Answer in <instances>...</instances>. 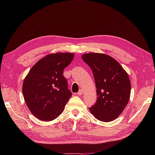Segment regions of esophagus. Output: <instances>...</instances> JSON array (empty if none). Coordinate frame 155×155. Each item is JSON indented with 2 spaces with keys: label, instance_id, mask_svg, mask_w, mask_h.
<instances>
[{
  "label": "esophagus",
  "instance_id": "obj_1",
  "mask_svg": "<svg viewBox=\"0 0 155 155\" xmlns=\"http://www.w3.org/2000/svg\"><path fill=\"white\" fill-rule=\"evenodd\" d=\"M82 94H83V91H82V90L79 91V92H77V95H78V96H81V95H82Z\"/></svg>",
  "mask_w": 155,
  "mask_h": 155
}]
</instances>
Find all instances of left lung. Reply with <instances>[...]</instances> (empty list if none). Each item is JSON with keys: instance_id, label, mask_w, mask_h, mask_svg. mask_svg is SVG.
<instances>
[{"instance_id": "left-lung-1", "label": "left lung", "mask_w": 155, "mask_h": 155, "mask_svg": "<svg viewBox=\"0 0 155 155\" xmlns=\"http://www.w3.org/2000/svg\"><path fill=\"white\" fill-rule=\"evenodd\" d=\"M82 59L92 69L96 83L97 101L89 110L100 121L115 120L129 100L131 86L127 73L116 60L104 54H85Z\"/></svg>"}]
</instances>
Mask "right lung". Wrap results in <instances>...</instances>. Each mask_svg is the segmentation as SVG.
<instances>
[{
  "label": "right lung",
  "instance_id": "obj_1",
  "mask_svg": "<svg viewBox=\"0 0 155 155\" xmlns=\"http://www.w3.org/2000/svg\"><path fill=\"white\" fill-rule=\"evenodd\" d=\"M72 53L46 55L33 67L22 85L27 107L40 120L51 121L62 113L72 96L63 70L72 62Z\"/></svg>",
  "mask_w": 155,
  "mask_h": 155
}]
</instances>
